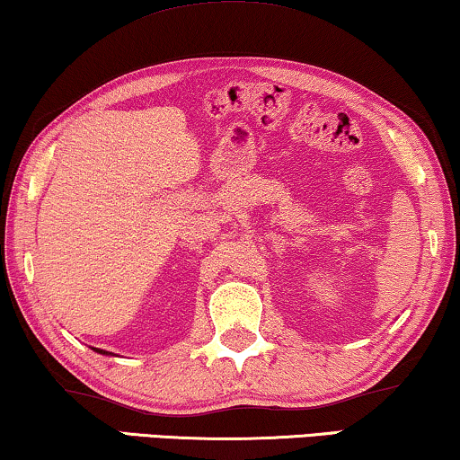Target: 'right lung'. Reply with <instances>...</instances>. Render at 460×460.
Here are the masks:
<instances>
[{"label":"right lung","instance_id":"obj_1","mask_svg":"<svg viewBox=\"0 0 460 460\" xmlns=\"http://www.w3.org/2000/svg\"><path fill=\"white\" fill-rule=\"evenodd\" d=\"M100 351H102V349H100Z\"/></svg>","mask_w":460,"mask_h":460}]
</instances>
